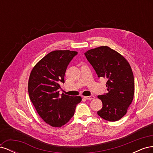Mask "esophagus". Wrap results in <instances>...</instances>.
Listing matches in <instances>:
<instances>
[{"label": "esophagus", "instance_id": "1", "mask_svg": "<svg viewBox=\"0 0 153 153\" xmlns=\"http://www.w3.org/2000/svg\"><path fill=\"white\" fill-rule=\"evenodd\" d=\"M95 97L94 96H84V98L86 100H94Z\"/></svg>", "mask_w": 153, "mask_h": 153}]
</instances>
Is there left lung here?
<instances>
[{
  "label": "left lung",
  "instance_id": "1",
  "mask_svg": "<svg viewBox=\"0 0 153 153\" xmlns=\"http://www.w3.org/2000/svg\"><path fill=\"white\" fill-rule=\"evenodd\" d=\"M98 78H107V93L99 95L102 108L99 116L108 121H117L126 114L135 91L133 74L123 55L106 46L87 51L84 53Z\"/></svg>",
  "mask_w": 153,
  "mask_h": 153
}]
</instances>
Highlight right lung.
I'll return each instance as SVG.
<instances>
[{
  "mask_svg": "<svg viewBox=\"0 0 153 153\" xmlns=\"http://www.w3.org/2000/svg\"><path fill=\"white\" fill-rule=\"evenodd\" d=\"M78 52L55 50L37 63L30 74L28 91L30 101L43 121L53 127L66 124L75 114L80 96H59L67 67Z\"/></svg>",
  "mask_w": 153,
  "mask_h": 153,
  "instance_id": "obj_1",
  "label": "right lung"
}]
</instances>
